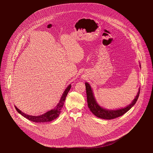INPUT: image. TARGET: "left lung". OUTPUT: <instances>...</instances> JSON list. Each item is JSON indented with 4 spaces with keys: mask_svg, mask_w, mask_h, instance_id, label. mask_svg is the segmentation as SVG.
<instances>
[{
    "mask_svg": "<svg viewBox=\"0 0 153 153\" xmlns=\"http://www.w3.org/2000/svg\"><path fill=\"white\" fill-rule=\"evenodd\" d=\"M85 86H86V97H87V103H88V108L94 114L96 117L103 119H107L110 120L113 119L117 118L118 117H120L122 115H123L125 113H126L128 111H129L131 108L136 103L139 96L140 94V90L137 93V94L135 99L133 100L132 103H131L128 106L119 109V110H105V109L103 108L102 107H100L96 102L94 97L93 96V93L91 90V86L89 83L87 82L85 83Z\"/></svg>",
    "mask_w": 153,
    "mask_h": 153,
    "instance_id": "obj_1",
    "label": "left lung"
}]
</instances>
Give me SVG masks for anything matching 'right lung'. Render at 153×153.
Returning a JSON list of instances; mask_svg holds the SVG:
<instances>
[{"label":"right lung","mask_w":153,"mask_h":153,"mask_svg":"<svg viewBox=\"0 0 153 153\" xmlns=\"http://www.w3.org/2000/svg\"><path fill=\"white\" fill-rule=\"evenodd\" d=\"M71 87V85H70L66 88V90H65V91H64L59 103L57 105V106L54 108L52 109L51 110L45 113L44 114H42V115L38 116H33L28 115V114H26L22 113L20 110H19L16 106H15V108L16 109L17 111L19 113H20L21 115H22L24 117L27 118L29 120H31L33 122L42 123V122H51V121L54 120L55 119H56L59 116V114L61 112V110H62V108L63 107L64 102L65 100V99H66L67 94L69 92Z\"/></svg>","instance_id":"add662e5"}]
</instances>
